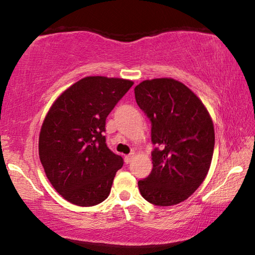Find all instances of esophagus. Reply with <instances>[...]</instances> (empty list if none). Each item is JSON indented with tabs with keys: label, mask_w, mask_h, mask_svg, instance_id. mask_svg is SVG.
<instances>
[{
	"label": "esophagus",
	"mask_w": 255,
	"mask_h": 255,
	"mask_svg": "<svg viewBox=\"0 0 255 255\" xmlns=\"http://www.w3.org/2000/svg\"><path fill=\"white\" fill-rule=\"evenodd\" d=\"M133 157H135V154H133V153L129 154V155H126V156H125V162H126V164H129V163L132 161Z\"/></svg>",
	"instance_id": "esophagus-1"
}]
</instances>
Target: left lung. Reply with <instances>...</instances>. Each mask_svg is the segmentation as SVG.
Masks as SVG:
<instances>
[{"instance_id": "obj_1", "label": "left lung", "mask_w": 255, "mask_h": 255, "mask_svg": "<svg viewBox=\"0 0 255 255\" xmlns=\"http://www.w3.org/2000/svg\"><path fill=\"white\" fill-rule=\"evenodd\" d=\"M138 107L152 122L153 169L138 181L140 195L156 206L178 205L204 182L215 146L213 119L187 85L170 77L135 88Z\"/></svg>"}]
</instances>
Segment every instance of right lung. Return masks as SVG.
<instances>
[{
    "instance_id": "right-lung-1",
    "label": "right lung",
    "mask_w": 255,
    "mask_h": 255,
    "mask_svg": "<svg viewBox=\"0 0 255 255\" xmlns=\"http://www.w3.org/2000/svg\"><path fill=\"white\" fill-rule=\"evenodd\" d=\"M133 82L86 76L67 88L47 112L39 157L54 189L73 205L91 207L109 196L123 157L107 147L106 118Z\"/></svg>"
}]
</instances>
